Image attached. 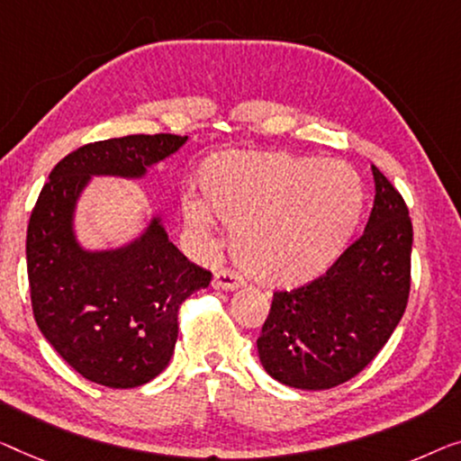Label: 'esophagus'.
<instances>
[{
  "instance_id": "esophagus-1",
  "label": "esophagus",
  "mask_w": 461,
  "mask_h": 461,
  "mask_svg": "<svg viewBox=\"0 0 461 461\" xmlns=\"http://www.w3.org/2000/svg\"><path fill=\"white\" fill-rule=\"evenodd\" d=\"M240 285H244V279L240 277L236 271L221 269L215 273V277H212V287H215V290L231 292V290H238Z\"/></svg>"
}]
</instances>
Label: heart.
I'll return each mask as SVG.
<instances>
[{
	"mask_svg": "<svg viewBox=\"0 0 461 461\" xmlns=\"http://www.w3.org/2000/svg\"><path fill=\"white\" fill-rule=\"evenodd\" d=\"M198 184L203 198H182L186 228L204 244L215 217L236 228L238 263L267 285H302L331 269L364 204L360 177L348 163L285 153L212 157Z\"/></svg>",
	"mask_w": 461,
	"mask_h": 461,
	"instance_id": "heart-1",
	"label": "heart"
}]
</instances>
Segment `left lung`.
Returning a JSON list of instances; mask_svg holds the SVG:
<instances>
[{"label": "left lung", "instance_id": "1", "mask_svg": "<svg viewBox=\"0 0 461 461\" xmlns=\"http://www.w3.org/2000/svg\"><path fill=\"white\" fill-rule=\"evenodd\" d=\"M375 204L362 236L331 269L275 292L257 339L275 381L321 391L366 368L395 331L410 296L411 221L400 192L373 165Z\"/></svg>", "mask_w": 461, "mask_h": 461}]
</instances>
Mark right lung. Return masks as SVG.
Returning a JSON list of instances; mask_svg holds the SVG:
<instances>
[{"mask_svg": "<svg viewBox=\"0 0 461 461\" xmlns=\"http://www.w3.org/2000/svg\"><path fill=\"white\" fill-rule=\"evenodd\" d=\"M188 136L132 134L85 144L64 157L34 204L26 231L34 321L85 379L112 389L153 381L177 339V311L211 284V271L169 242L161 217L132 242L85 250L74 211L93 176L142 177Z\"/></svg>", "mask_w": 461, "mask_h": 461, "instance_id": "add662e5", "label": "right lung"}]
</instances>
